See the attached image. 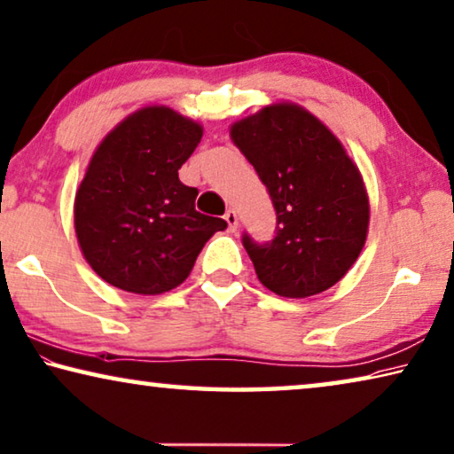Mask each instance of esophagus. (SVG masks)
I'll return each instance as SVG.
<instances>
[{
  "instance_id": "1",
  "label": "esophagus",
  "mask_w": 454,
  "mask_h": 454,
  "mask_svg": "<svg viewBox=\"0 0 454 454\" xmlns=\"http://www.w3.org/2000/svg\"><path fill=\"white\" fill-rule=\"evenodd\" d=\"M224 220L228 222V228L232 230V232H234L236 228H239V215H236L234 210H228V212L224 214Z\"/></svg>"
}]
</instances>
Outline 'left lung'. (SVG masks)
<instances>
[{"label":"left lung","mask_w":454,"mask_h":454,"mask_svg":"<svg viewBox=\"0 0 454 454\" xmlns=\"http://www.w3.org/2000/svg\"><path fill=\"white\" fill-rule=\"evenodd\" d=\"M277 210V236L244 248L256 277L280 297L305 299L345 277L362 253L370 198L357 165L331 129L291 100L262 106L230 127Z\"/></svg>","instance_id":"obj_1"}]
</instances>
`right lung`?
<instances>
[{
	"label": "right lung",
	"mask_w": 454,
	"mask_h": 454,
	"mask_svg": "<svg viewBox=\"0 0 454 454\" xmlns=\"http://www.w3.org/2000/svg\"><path fill=\"white\" fill-rule=\"evenodd\" d=\"M204 135L163 105L125 117L98 143L74 196L78 247L106 283L161 294L190 277L204 244L226 222L196 210L198 190L179 182Z\"/></svg>",
	"instance_id": "right-lung-1"
}]
</instances>
